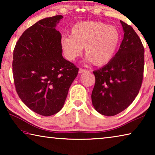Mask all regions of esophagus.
Returning <instances> with one entry per match:
<instances>
[{
	"instance_id": "esophagus-1",
	"label": "esophagus",
	"mask_w": 155,
	"mask_h": 155,
	"mask_svg": "<svg viewBox=\"0 0 155 155\" xmlns=\"http://www.w3.org/2000/svg\"><path fill=\"white\" fill-rule=\"evenodd\" d=\"M87 72V70L85 69H83V68H80V69L78 70V73H79V74H81V73H83V72Z\"/></svg>"
}]
</instances>
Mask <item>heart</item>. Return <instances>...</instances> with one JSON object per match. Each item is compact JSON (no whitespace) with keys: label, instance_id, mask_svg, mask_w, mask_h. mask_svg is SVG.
<instances>
[{"label":"heart","instance_id":"b5f03b06","mask_svg":"<svg viewBox=\"0 0 155 155\" xmlns=\"http://www.w3.org/2000/svg\"><path fill=\"white\" fill-rule=\"evenodd\" d=\"M117 28L98 21L78 22L70 30V36H62L60 46L65 58L74 60L85 54L88 62L96 66L109 63L114 57L120 41Z\"/></svg>","mask_w":155,"mask_h":155}]
</instances>
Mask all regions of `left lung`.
<instances>
[{
	"instance_id": "left-lung-1",
	"label": "left lung",
	"mask_w": 155,
	"mask_h": 155,
	"mask_svg": "<svg viewBox=\"0 0 155 155\" xmlns=\"http://www.w3.org/2000/svg\"><path fill=\"white\" fill-rule=\"evenodd\" d=\"M124 38L118 51L108 64L95 70L91 93L97 111L113 116L126 109L140 91L143 80L144 48L134 29L120 20Z\"/></svg>"
}]
</instances>
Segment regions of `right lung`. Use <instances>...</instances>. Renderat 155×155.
Returning <instances> with one entry per match:
<instances>
[{"instance_id": "add662e5", "label": "right lung", "mask_w": 155, "mask_h": 155, "mask_svg": "<svg viewBox=\"0 0 155 155\" xmlns=\"http://www.w3.org/2000/svg\"><path fill=\"white\" fill-rule=\"evenodd\" d=\"M62 18L59 15L39 20L22 33L14 51L13 75L18 96L44 116L63 108L78 72L62 56L61 35L55 28Z\"/></svg>"}]
</instances>
